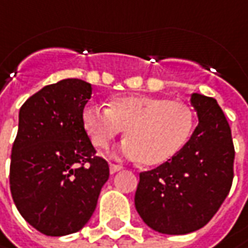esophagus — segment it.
<instances>
[{"instance_id": "esophagus-1", "label": "esophagus", "mask_w": 248, "mask_h": 248, "mask_svg": "<svg viewBox=\"0 0 248 248\" xmlns=\"http://www.w3.org/2000/svg\"><path fill=\"white\" fill-rule=\"evenodd\" d=\"M119 170H122V167H119V165H115V164H111L109 165V172L111 173H116V172H119Z\"/></svg>"}]
</instances>
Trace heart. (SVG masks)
<instances>
[{
	"instance_id": "heart-1",
	"label": "heart",
	"mask_w": 248,
	"mask_h": 248,
	"mask_svg": "<svg viewBox=\"0 0 248 248\" xmlns=\"http://www.w3.org/2000/svg\"><path fill=\"white\" fill-rule=\"evenodd\" d=\"M81 122L92 143L107 148L126 127V140L116 155L158 165L186 144L193 130V112L182 101L159 95L135 94L116 97L109 108L90 104L81 112Z\"/></svg>"
}]
</instances>
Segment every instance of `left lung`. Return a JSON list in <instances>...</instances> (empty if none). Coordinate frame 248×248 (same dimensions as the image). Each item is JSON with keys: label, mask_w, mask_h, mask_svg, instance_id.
<instances>
[{"label": "left lung", "mask_w": 248, "mask_h": 248, "mask_svg": "<svg viewBox=\"0 0 248 248\" xmlns=\"http://www.w3.org/2000/svg\"><path fill=\"white\" fill-rule=\"evenodd\" d=\"M199 124L175 155L155 169L141 172L135 205L153 231L186 234L211 221L226 199L233 180L234 147L229 124L217 100L190 95Z\"/></svg>", "instance_id": "obj_1"}]
</instances>
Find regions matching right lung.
I'll use <instances>...</instances> for the list:
<instances>
[{
  "mask_svg": "<svg viewBox=\"0 0 248 248\" xmlns=\"http://www.w3.org/2000/svg\"><path fill=\"white\" fill-rule=\"evenodd\" d=\"M92 94L90 83L63 79L33 94L19 111L11 193L25 221L47 236L80 231L109 178L81 122Z\"/></svg>",
  "mask_w": 248,
  "mask_h": 248,
  "instance_id": "obj_1",
  "label": "right lung"
}]
</instances>
